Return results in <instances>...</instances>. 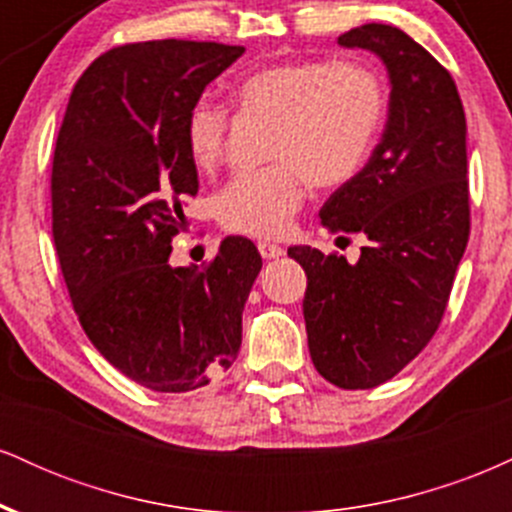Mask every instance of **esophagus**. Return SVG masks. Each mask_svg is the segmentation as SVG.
<instances>
[{"label":"esophagus","instance_id":"obj_1","mask_svg":"<svg viewBox=\"0 0 512 512\" xmlns=\"http://www.w3.org/2000/svg\"><path fill=\"white\" fill-rule=\"evenodd\" d=\"M257 250H260V255L264 260H279V257H284V248L276 243H269V240H262L260 245H257Z\"/></svg>","mask_w":512,"mask_h":512}]
</instances>
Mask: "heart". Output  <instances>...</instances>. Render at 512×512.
Listing matches in <instances>:
<instances>
[{
  "label": "heart",
  "mask_w": 512,
  "mask_h": 512,
  "mask_svg": "<svg viewBox=\"0 0 512 512\" xmlns=\"http://www.w3.org/2000/svg\"><path fill=\"white\" fill-rule=\"evenodd\" d=\"M240 113L274 120L269 158L279 161L240 173L216 197L221 226L245 236L272 238L291 226L305 182L334 187L366 166L385 113L378 76L346 62H289L255 69L233 86ZM228 115L197 103L185 122L187 154L211 170L226 149Z\"/></svg>",
  "instance_id": "1"
}]
</instances>
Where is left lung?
Wrapping results in <instances>:
<instances>
[{"label":"left lung","instance_id":"left-lung-1","mask_svg":"<svg viewBox=\"0 0 512 512\" xmlns=\"http://www.w3.org/2000/svg\"><path fill=\"white\" fill-rule=\"evenodd\" d=\"M368 50L390 81L387 122L368 163L322 204L332 233L368 238L358 262L293 245L317 373L344 390L395 378L431 342L469 240L467 122L452 76L387 23L339 35Z\"/></svg>","mask_w":512,"mask_h":512}]
</instances>
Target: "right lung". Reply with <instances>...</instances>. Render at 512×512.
Here are the masks:
<instances>
[{
	"mask_svg": "<svg viewBox=\"0 0 512 512\" xmlns=\"http://www.w3.org/2000/svg\"><path fill=\"white\" fill-rule=\"evenodd\" d=\"M240 45L149 40L98 57L69 96L52 161V240L81 327L134 383L209 385L236 361L262 269L252 240L173 267L170 240L197 195L185 122Z\"/></svg>",
	"mask_w": 512,
	"mask_h": 512,
	"instance_id": "obj_1",
	"label": "right lung"
}]
</instances>
